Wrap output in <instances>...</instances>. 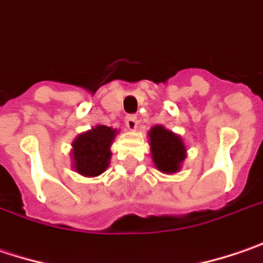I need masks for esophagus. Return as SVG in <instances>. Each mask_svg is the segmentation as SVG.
<instances>
[{
    "instance_id": "esophagus-1",
    "label": "esophagus",
    "mask_w": 263,
    "mask_h": 263,
    "mask_svg": "<svg viewBox=\"0 0 263 263\" xmlns=\"http://www.w3.org/2000/svg\"><path fill=\"white\" fill-rule=\"evenodd\" d=\"M125 125H126V128H128L129 131H135V129H137V126H138V120H137L135 116L129 115V116H126V118H125Z\"/></svg>"
}]
</instances>
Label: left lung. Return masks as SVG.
<instances>
[{"label": "left lung", "instance_id": "left-lung-1", "mask_svg": "<svg viewBox=\"0 0 263 263\" xmlns=\"http://www.w3.org/2000/svg\"><path fill=\"white\" fill-rule=\"evenodd\" d=\"M148 138L154 166L163 174L178 172L187 157V148L182 138L162 125L153 126L148 131Z\"/></svg>", "mask_w": 263, "mask_h": 263}]
</instances>
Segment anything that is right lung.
Wrapping results in <instances>:
<instances>
[{
  "label": "right lung",
  "instance_id": "right-lung-1",
  "mask_svg": "<svg viewBox=\"0 0 263 263\" xmlns=\"http://www.w3.org/2000/svg\"><path fill=\"white\" fill-rule=\"evenodd\" d=\"M118 131L97 125L96 128L76 137L72 143V163L73 169L84 177L101 175L110 163V145L113 143Z\"/></svg>",
  "mask_w": 263,
  "mask_h": 263
}]
</instances>
